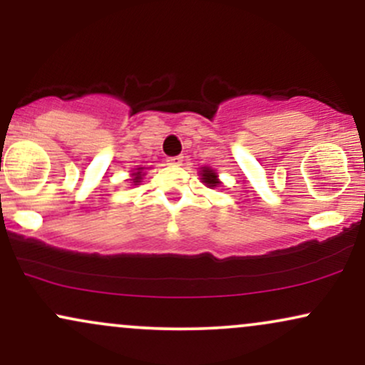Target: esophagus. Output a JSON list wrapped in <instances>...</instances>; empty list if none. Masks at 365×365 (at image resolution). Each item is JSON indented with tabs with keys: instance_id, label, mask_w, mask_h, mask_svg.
Segmentation results:
<instances>
[{
	"instance_id": "1",
	"label": "esophagus",
	"mask_w": 365,
	"mask_h": 365,
	"mask_svg": "<svg viewBox=\"0 0 365 365\" xmlns=\"http://www.w3.org/2000/svg\"><path fill=\"white\" fill-rule=\"evenodd\" d=\"M182 161H183L182 156H173V158L166 159V163H168L170 166H180V165H182Z\"/></svg>"
}]
</instances>
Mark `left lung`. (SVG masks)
<instances>
[{
    "mask_svg": "<svg viewBox=\"0 0 365 365\" xmlns=\"http://www.w3.org/2000/svg\"><path fill=\"white\" fill-rule=\"evenodd\" d=\"M200 175H202V178H200V180H202V183H206L209 188L217 187L221 183L220 180H217L216 171L211 170V168H206V166H204V168L200 170Z\"/></svg>",
    "mask_w": 365,
    "mask_h": 365,
    "instance_id": "left-lung-1",
    "label": "left lung"
}]
</instances>
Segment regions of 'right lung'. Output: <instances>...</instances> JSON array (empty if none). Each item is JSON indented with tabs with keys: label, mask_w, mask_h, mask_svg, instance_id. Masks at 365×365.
Listing matches in <instances>:
<instances>
[{
	"label": "right lung",
	"mask_w": 365,
	"mask_h": 365,
	"mask_svg": "<svg viewBox=\"0 0 365 365\" xmlns=\"http://www.w3.org/2000/svg\"><path fill=\"white\" fill-rule=\"evenodd\" d=\"M142 170H144V168H137L135 173L132 175V177H133V178H132V180H133V185H139L142 177H144V173H142Z\"/></svg>",
	"instance_id": "1"
}]
</instances>
